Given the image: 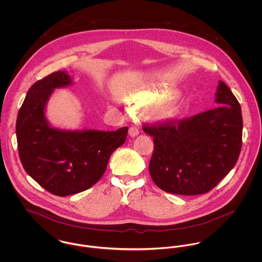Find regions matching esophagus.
Segmentation results:
<instances>
[{"mask_svg":"<svg viewBox=\"0 0 262 262\" xmlns=\"http://www.w3.org/2000/svg\"><path fill=\"white\" fill-rule=\"evenodd\" d=\"M138 134H139V130L137 129V127L132 126V127L129 128V135L131 137H136Z\"/></svg>","mask_w":262,"mask_h":262,"instance_id":"esophagus-1","label":"esophagus"}]
</instances>
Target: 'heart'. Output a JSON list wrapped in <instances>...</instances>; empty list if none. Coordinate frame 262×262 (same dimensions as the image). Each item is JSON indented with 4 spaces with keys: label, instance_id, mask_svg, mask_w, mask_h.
<instances>
[{
    "label": "heart",
    "instance_id": "b5f03b06",
    "mask_svg": "<svg viewBox=\"0 0 262 262\" xmlns=\"http://www.w3.org/2000/svg\"><path fill=\"white\" fill-rule=\"evenodd\" d=\"M179 96V92L176 89H163L157 92H154L153 94L149 95H137L134 97V103L138 104L142 108H151V107H157L161 104H164L166 101L168 102L166 104L161 106L157 114L164 119L172 118L176 113L178 111V107L176 104V99ZM173 101H171V100ZM171 102H169V101Z\"/></svg>",
    "mask_w": 262,
    "mask_h": 262
}]
</instances>
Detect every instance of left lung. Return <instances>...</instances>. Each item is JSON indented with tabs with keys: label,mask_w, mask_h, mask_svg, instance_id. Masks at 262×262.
Returning <instances> with one entry per match:
<instances>
[{
	"label": "left lung",
	"mask_w": 262,
	"mask_h": 262,
	"mask_svg": "<svg viewBox=\"0 0 262 262\" xmlns=\"http://www.w3.org/2000/svg\"><path fill=\"white\" fill-rule=\"evenodd\" d=\"M218 108L180 122L147 125L153 137L151 179L162 190L176 194L206 193L236 164L242 146L241 107L231 90L219 80Z\"/></svg>",
	"instance_id": "left-lung-1"
}]
</instances>
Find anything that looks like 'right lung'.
Wrapping results in <instances>:
<instances>
[{
    "label": "right lung",
    "instance_id": "add662e5",
    "mask_svg": "<svg viewBox=\"0 0 262 262\" xmlns=\"http://www.w3.org/2000/svg\"><path fill=\"white\" fill-rule=\"evenodd\" d=\"M73 84L67 72L36 81L20 108L16 135L26 172L49 192L66 196L83 191L100 181L110 156L126 140L128 127L116 131L67 130L50 125L46 105L55 89Z\"/></svg>",
    "mask_w": 262,
    "mask_h": 262
}]
</instances>
